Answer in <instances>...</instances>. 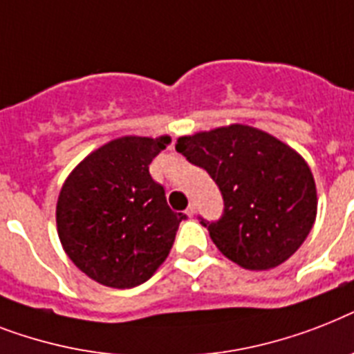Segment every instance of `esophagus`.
<instances>
[{
    "instance_id": "1",
    "label": "esophagus",
    "mask_w": 354,
    "mask_h": 354,
    "mask_svg": "<svg viewBox=\"0 0 354 354\" xmlns=\"http://www.w3.org/2000/svg\"><path fill=\"white\" fill-rule=\"evenodd\" d=\"M186 216H188V217H194L195 216V205H194V203H192V205L188 206V208H186Z\"/></svg>"
}]
</instances>
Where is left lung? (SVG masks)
<instances>
[{
    "label": "left lung",
    "instance_id": "left-lung-1",
    "mask_svg": "<svg viewBox=\"0 0 354 354\" xmlns=\"http://www.w3.org/2000/svg\"><path fill=\"white\" fill-rule=\"evenodd\" d=\"M175 149L206 169L223 195V216L205 221L230 261L268 270L292 256L316 219V185L304 157L261 129L228 128L179 137Z\"/></svg>",
    "mask_w": 354,
    "mask_h": 354
}]
</instances>
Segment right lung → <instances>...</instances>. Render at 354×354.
Instances as JSON below:
<instances>
[{"label":"right lung","instance_id":"1","mask_svg":"<svg viewBox=\"0 0 354 354\" xmlns=\"http://www.w3.org/2000/svg\"><path fill=\"white\" fill-rule=\"evenodd\" d=\"M169 137H122L95 149L62 186L56 226L82 272L113 289L148 281L168 257L179 223L149 164Z\"/></svg>","mask_w":354,"mask_h":354}]
</instances>
